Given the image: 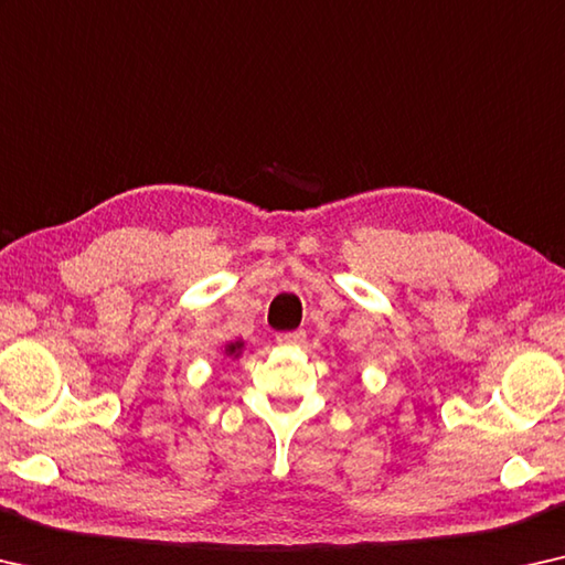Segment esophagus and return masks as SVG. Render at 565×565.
Segmentation results:
<instances>
[{
	"mask_svg": "<svg viewBox=\"0 0 565 565\" xmlns=\"http://www.w3.org/2000/svg\"><path fill=\"white\" fill-rule=\"evenodd\" d=\"M302 341H306V331L277 333V343H280V345H300Z\"/></svg>",
	"mask_w": 565,
	"mask_h": 565,
	"instance_id": "obj_1",
	"label": "esophagus"
}]
</instances>
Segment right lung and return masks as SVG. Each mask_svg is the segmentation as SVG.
I'll return each mask as SVG.
<instances>
[{"instance_id": "add662e5", "label": "right lung", "mask_w": 565, "mask_h": 565, "mask_svg": "<svg viewBox=\"0 0 565 565\" xmlns=\"http://www.w3.org/2000/svg\"><path fill=\"white\" fill-rule=\"evenodd\" d=\"M242 349V343H234V345H230V349H227V353L232 355V353H237Z\"/></svg>"}]
</instances>
